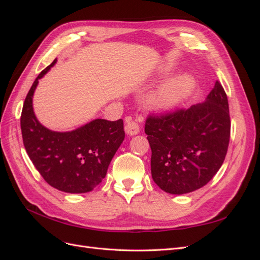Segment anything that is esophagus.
I'll use <instances>...</instances> for the list:
<instances>
[{"label": "esophagus", "instance_id": "obj_1", "mask_svg": "<svg viewBox=\"0 0 260 260\" xmlns=\"http://www.w3.org/2000/svg\"><path fill=\"white\" fill-rule=\"evenodd\" d=\"M124 131L128 136H136L140 132L139 124L132 120V118L127 117L124 119Z\"/></svg>", "mask_w": 260, "mask_h": 260}]
</instances>
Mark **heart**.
<instances>
[{
    "instance_id": "1",
    "label": "heart",
    "mask_w": 260,
    "mask_h": 260,
    "mask_svg": "<svg viewBox=\"0 0 260 260\" xmlns=\"http://www.w3.org/2000/svg\"><path fill=\"white\" fill-rule=\"evenodd\" d=\"M195 83L190 75H181L161 85L148 96V104L156 109H172L191 95Z\"/></svg>"
}]
</instances>
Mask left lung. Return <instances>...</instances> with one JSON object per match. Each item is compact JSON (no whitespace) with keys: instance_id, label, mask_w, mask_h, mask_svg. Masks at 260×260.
I'll list each match as a JSON object with an SVG mask.
<instances>
[{"instance_id":"obj_1","label":"left lung","mask_w":260,"mask_h":260,"mask_svg":"<svg viewBox=\"0 0 260 260\" xmlns=\"http://www.w3.org/2000/svg\"><path fill=\"white\" fill-rule=\"evenodd\" d=\"M230 129L228 98L218 81L203 103L160 117L149 116L145 133L152 149L154 182L175 195L206 185L224 160Z\"/></svg>"}]
</instances>
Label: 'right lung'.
I'll list each match as a JSON object with an SVG mask.
<instances>
[{"instance_id":"add662e5","label":"right lung","mask_w":260,"mask_h":260,"mask_svg":"<svg viewBox=\"0 0 260 260\" xmlns=\"http://www.w3.org/2000/svg\"><path fill=\"white\" fill-rule=\"evenodd\" d=\"M54 59L37 77L23 103L20 127L29 158L51 186L66 193L91 192L106 176L124 139L123 121L94 119L72 131L50 130L35 115L32 99L39 80L56 64Z\"/></svg>"}]
</instances>
